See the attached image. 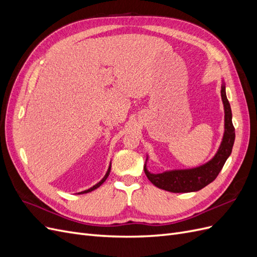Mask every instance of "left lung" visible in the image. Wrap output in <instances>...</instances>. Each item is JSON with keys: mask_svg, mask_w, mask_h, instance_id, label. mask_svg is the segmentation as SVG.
<instances>
[{"mask_svg": "<svg viewBox=\"0 0 257 257\" xmlns=\"http://www.w3.org/2000/svg\"><path fill=\"white\" fill-rule=\"evenodd\" d=\"M221 95L225 110V133L223 142L215 157L207 164L186 170H174L163 174H151L145 166V174L151 183L159 189L173 193H188L199 191L209 183H211L220 174L225 162L231 153L235 142V127L231 121V109L225 93V87L222 85Z\"/></svg>", "mask_w": 257, "mask_h": 257, "instance_id": "left-lung-1", "label": "left lung"}]
</instances>
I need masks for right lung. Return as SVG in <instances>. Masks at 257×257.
Instances as JSON below:
<instances>
[{
    "mask_svg": "<svg viewBox=\"0 0 257 257\" xmlns=\"http://www.w3.org/2000/svg\"><path fill=\"white\" fill-rule=\"evenodd\" d=\"M109 173H110V166H109V168H108V170H107V173H106V175H105V177L102 179V180H100L97 184H95V185H93L91 189H89V190H85V191H83V192H80V193H78V194H84V193H89V192H91V191H93V190H95V189H97L99 185H102L103 184V182L106 180L107 179V177L109 176Z\"/></svg>",
    "mask_w": 257,
    "mask_h": 257,
    "instance_id": "obj_1",
    "label": "right lung"
}]
</instances>
